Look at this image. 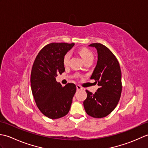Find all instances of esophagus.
I'll use <instances>...</instances> for the list:
<instances>
[{
    "instance_id": "34e87169",
    "label": "esophagus",
    "mask_w": 148,
    "mask_h": 148,
    "mask_svg": "<svg viewBox=\"0 0 148 148\" xmlns=\"http://www.w3.org/2000/svg\"><path fill=\"white\" fill-rule=\"evenodd\" d=\"M76 88H77V90H81L83 88L79 85H76Z\"/></svg>"
}]
</instances>
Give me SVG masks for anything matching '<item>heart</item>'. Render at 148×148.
<instances>
[{"mask_svg":"<svg viewBox=\"0 0 148 148\" xmlns=\"http://www.w3.org/2000/svg\"><path fill=\"white\" fill-rule=\"evenodd\" d=\"M79 52L84 62H86L87 60H89L93 58V55L92 54V53L91 52L89 49H88L86 48H81L79 50ZM71 52H67L65 55L64 59H63V64H64L65 66L68 65L69 60L71 58Z\"/></svg>","mask_w":148,"mask_h":148,"instance_id":"heart-1","label":"heart"}]
</instances>
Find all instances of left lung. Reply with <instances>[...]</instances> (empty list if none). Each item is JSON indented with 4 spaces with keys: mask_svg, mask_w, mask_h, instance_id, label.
Segmentation results:
<instances>
[{
    "mask_svg": "<svg viewBox=\"0 0 148 148\" xmlns=\"http://www.w3.org/2000/svg\"><path fill=\"white\" fill-rule=\"evenodd\" d=\"M90 47L97 51V62L91 79H95L100 86L95 93L86 90L87 98L83 102L84 108L89 116L96 118L106 117L117 106L120 99L121 72L116 56L100 43H93Z\"/></svg>",
    "mask_w": 148,
    "mask_h": 148,
    "instance_id": "left-lung-1",
    "label": "left lung"
}]
</instances>
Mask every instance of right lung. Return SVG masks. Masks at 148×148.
<instances>
[{"mask_svg": "<svg viewBox=\"0 0 148 148\" xmlns=\"http://www.w3.org/2000/svg\"><path fill=\"white\" fill-rule=\"evenodd\" d=\"M74 44L51 43L40 50L34 62L30 85L37 108L51 119H58L69 112L76 91L73 83L65 86L56 82L57 74L65 71L63 59Z\"/></svg>", "mask_w": 148, "mask_h": 148, "instance_id": "right-lung-1", "label": "right lung"}]
</instances>
